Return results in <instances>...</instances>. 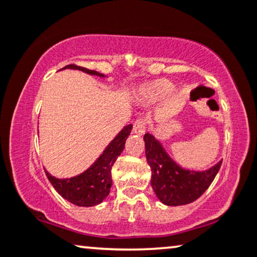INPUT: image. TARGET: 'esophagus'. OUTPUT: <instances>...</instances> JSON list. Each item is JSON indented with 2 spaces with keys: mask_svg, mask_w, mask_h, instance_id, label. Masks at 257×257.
Masks as SVG:
<instances>
[{
  "mask_svg": "<svg viewBox=\"0 0 257 257\" xmlns=\"http://www.w3.org/2000/svg\"><path fill=\"white\" fill-rule=\"evenodd\" d=\"M146 131V121L144 119H137L133 124V132L138 136H143Z\"/></svg>",
  "mask_w": 257,
  "mask_h": 257,
  "instance_id": "34e87169",
  "label": "esophagus"
}]
</instances>
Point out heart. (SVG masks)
<instances>
[{
    "instance_id": "heart-1",
    "label": "heart",
    "mask_w": 257,
    "mask_h": 257,
    "mask_svg": "<svg viewBox=\"0 0 257 257\" xmlns=\"http://www.w3.org/2000/svg\"><path fill=\"white\" fill-rule=\"evenodd\" d=\"M173 91H175V85L171 81L166 79H158L145 86L144 88H142L139 95L145 100L156 101V100H162L166 96L171 95Z\"/></svg>"
}]
</instances>
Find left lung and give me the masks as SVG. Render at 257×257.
I'll use <instances>...</instances> for the list:
<instances>
[{"mask_svg": "<svg viewBox=\"0 0 257 257\" xmlns=\"http://www.w3.org/2000/svg\"><path fill=\"white\" fill-rule=\"evenodd\" d=\"M145 155L151 168V185L159 201L166 205H184L194 202L209 188L222 161L206 171L184 170L176 164L161 143L150 133L144 136Z\"/></svg>", "mask_w": 257, "mask_h": 257, "instance_id": "obj_1", "label": "left lung"}]
</instances>
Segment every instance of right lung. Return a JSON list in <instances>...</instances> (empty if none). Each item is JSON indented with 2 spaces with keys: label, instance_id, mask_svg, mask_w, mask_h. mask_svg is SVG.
Masks as SVG:
<instances>
[{
  "label": "right lung",
  "instance_id": "obj_1",
  "mask_svg": "<svg viewBox=\"0 0 257 257\" xmlns=\"http://www.w3.org/2000/svg\"><path fill=\"white\" fill-rule=\"evenodd\" d=\"M79 69L87 74L105 76L104 74L87 69L85 67H80L76 65H67L61 69ZM132 131V125L125 126L118 136L109 143L102 155L96 159V162L91 168L86 170L85 172L80 173L79 176L72 178L59 179L53 177L52 175L46 171V176L54 186V189L67 199L68 202L78 206H93L101 203L107 197L109 194V189L112 185L111 170L114 162L120 156L122 150L125 148V142Z\"/></svg>",
  "mask_w": 257,
  "mask_h": 257
}]
</instances>
